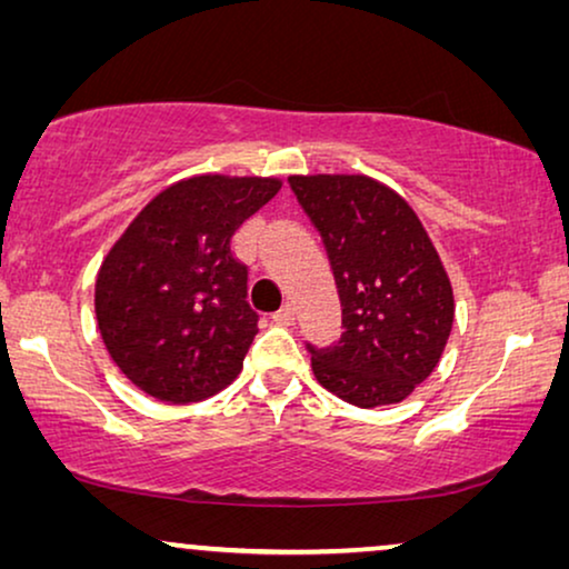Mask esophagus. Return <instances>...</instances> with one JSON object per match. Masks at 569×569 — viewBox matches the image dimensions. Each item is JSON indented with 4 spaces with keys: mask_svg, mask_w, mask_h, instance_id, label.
<instances>
[{
    "mask_svg": "<svg viewBox=\"0 0 569 569\" xmlns=\"http://www.w3.org/2000/svg\"><path fill=\"white\" fill-rule=\"evenodd\" d=\"M274 323H279V326H292V323H295V308H292V306H284L282 310H277V313H274Z\"/></svg>",
    "mask_w": 569,
    "mask_h": 569,
    "instance_id": "1",
    "label": "esophagus"
}]
</instances>
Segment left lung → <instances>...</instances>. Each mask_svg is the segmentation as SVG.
Segmentation results:
<instances>
[{
	"label": "left lung",
	"instance_id": "8db88e82",
	"mask_svg": "<svg viewBox=\"0 0 569 569\" xmlns=\"http://www.w3.org/2000/svg\"><path fill=\"white\" fill-rule=\"evenodd\" d=\"M321 232L341 300V337L306 345L316 380L360 409L399 403L430 378L453 329V290L407 201L368 176H292Z\"/></svg>",
	"mask_w": 569,
	"mask_h": 569
}]
</instances>
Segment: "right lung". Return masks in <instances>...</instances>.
Segmentation results:
<instances>
[{"instance_id": "obj_1", "label": "right lung", "mask_w": 569, "mask_h": 569, "mask_svg": "<svg viewBox=\"0 0 569 569\" xmlns=\"http://www.w3.org/2000/svg\"><path fill=\"white\" fill-rule=\"evenodd\" d=\"M282 189L277 178L197 176L158 193L96 282L103 345L139 391L193 403L228 388L259 333L232 236Z\"/></svg>"}]
</instances>
